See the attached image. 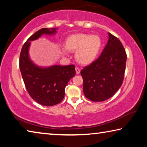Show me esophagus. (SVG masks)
<instances>
[{"instance_id":"obj_1","label":"esophagus","mask_w":147,"mask_h":147,"mask_svg":"<svg viewBox=\"0 0 147 147\" xmlns=\"http://www.w3.org/2000/svg\"><path fill=\"white\" fill-rule=\"evenodd\" d=\"M75 69H76V73L77 74L80 73V69L78 68V67H76Z\"/></svg>"}]
</instances>
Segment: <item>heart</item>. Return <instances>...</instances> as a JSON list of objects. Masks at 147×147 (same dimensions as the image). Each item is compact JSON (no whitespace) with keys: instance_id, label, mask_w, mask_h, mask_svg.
Segmentation results:
<instances>
[{"instance_id":"obj_1","label":"heart","mask_w":147,"mask_h":147,"mask_svg":"<svg viewBox=\"0 0 147 147\" xmlns=\"http://www.w3.org/2000/svg\"><path fill=\"white\" fill-rule=\"evenodd\" d=\"M102 46V40L98 36L78 34L69 36L65 41V48L69 51H76V59L79 63L88 65L97 56ZM63 53L66 54V51Z\"/></svg>"}]
</instances>
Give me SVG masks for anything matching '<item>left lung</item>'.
<instances>
[{
	"mask_svg": "<svg viewBox=\"0 0 147 147\" xmlns=\"http://www.w3.org/2000/svg\"><path fill=\"white\" fill-rule=\"evenodd\" d=\"M108 43L100 56L84 67L83 91L87 98L102 102L111 97L123 82L126 53L120 40L108 33Z\"/></svg>",
	"mask_w": 147,
	"mask_h": 147,
	"instance_id": "obj_1",
	"label": "left lung"
}]
</instances>
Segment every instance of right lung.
Listing matches in <instances>:
<instances>
[{
  "instance_id": "obj_1",
  "label": "right lung",
  "mask_w": 147,
  "mask_h": 147,
  "mask_svg": "<svg viewBox=\"0 0 147 147\" xmlns=\"http://www.w3.org/2000/svg\"><path fill=\"white\" fill-rule=\"evenodd\" d=\"M56 29L44 28L34 33L23 45L19 58L20 71L27 91L32 99L46 106L56 105L63 100L65 88L76 74L74 65L41 67L36 65L29 58L30 41L43 34H55Z\"/></svg>"
}]
</instances>
